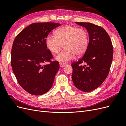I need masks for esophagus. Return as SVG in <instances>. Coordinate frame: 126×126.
<instances>
[{
  "label": "esophagus",
  "mask_w": 126,
  "mask_h": 126,
  "mask_svg": "<svg viewBox=\"0 0 126 126\" xmlns=\"http://www.w3.org/2000/svg\"><path fill=\"white\" fill-rule=\"evenodd\" d=\"M59 65L60 67H63L64 66H65L66 65V63H59Z\"/></svg>",
  "instance_id": "obj_1"
}]
</instances>
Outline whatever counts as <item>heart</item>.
<instances>
[{"instance_id": "obj_1", "label": "heart", "mask_w": 126, "mask_h": 126, "mask_svg": "<svg viewBox=\"0 0 126 126\" xmlns=\"http://www.w3.org/2000/svg\"><path fill=\"white\" fill-rule=\"evenodd\" d=\"M46 45L52 53L58 52L64 44V49L55 59L65 63L73 59L75 55L80 56L88 46V34L85 30L78 27L64 26L57 29L55 35H49L46 38Z\"/></svg>"}]
</instances>
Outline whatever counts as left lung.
Masks as SVG:
<instances>
[{
  "label": "left lung",
  "mask_w": 126,
  "mask_h": 126,
  "mask_svg": "<svg viewBox=\"0 0 126 126\" xmlns=\"http://www.w3.org/2000/svg\"><path fill=\"white\" fill-rule=\"evenodd\" d=\"M85 27L89 36L88 46L81 58L71 63L75 86L84 92L99 87L107 77L113 57L111 40L101 27L89 22H76ZM86 64L81 66L80 64Z\"/></svg>",
  "instance_id": "8db88e82"
}]
</instances>
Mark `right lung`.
<instances>
[{"label": "right lung", "mask_w": 126, "mask_h": 126, "mask_svg": "<svg viewBox=\"0 0 126 126\" xmlns=\"http://www.w3.org/2000/svg\"><path fill=\"white\" fill-rule=\"evenodd\" d=\"M60 26L55 22H37L27 26L14 41L11 64L19 84L35 96L50 89L59 68L57 61L46 45V38L51 30ZM46 62L49 63L45 65Z\"/></svg>", "instance_id": "right-lung-1"}]
</instances>
